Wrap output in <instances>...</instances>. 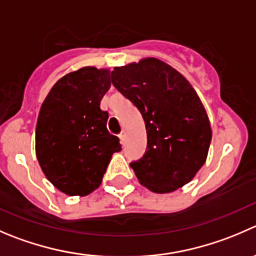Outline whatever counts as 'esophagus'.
Wrapping results in <instances>:
<instances>
[{
    "instance_id": "obj_1",
    "label": "esophagus",
    "mask_w": 256,
    "mask_h": 256,
    "mask_svg": "<svg viewBox=\"0 0 256 256\" xmlns=\"http://www.w3.org/2000/svg\"><path fill=\"white\" fill-rule=\"evenodd\" d=\"M118 138H120V140H121V142H124V141H125V138H126V132L125 131H121L120 132V135H118Z\"/></svg>"
}]
</instances>
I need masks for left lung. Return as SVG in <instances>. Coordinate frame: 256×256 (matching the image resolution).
I'll return each mask as SVG.
<instances>
[{
	"label": "left lung",
	"mask_w": 256,
	"mask_h": 256,
	"mask_svg": "<svg viewBox=\"0 0 256 256\" xmlns=\"http://www.w3.org/2000/svg\"><path fill=\"white\" fill-rule=\"evenodd\" d=\"M111 81L145 121L148 150L130 164L141 185L165 194L192 180L206 160L212 128L190 82L154 57L115 68Z\"/></svg>",
	"instance_id": "obj_1"
}]
</instances>
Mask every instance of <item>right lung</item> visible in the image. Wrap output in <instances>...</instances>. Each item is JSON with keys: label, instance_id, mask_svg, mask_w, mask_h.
I'll return each mask as SVG.
<instances>
[{"label": "right lung", "instance_id": "add662e5", "mask_svg": "<svg viewBox=\"0 0 256 256\" xmlns=\"http://www.w3.org/2000/svg\"><path fill=\"white\" fill-rule=\"evenodd\" d=\"M111 86L110 71L82 68L60 78L40 110L36 156L46 178L66 195L85 196L100 186L118 136L108 131L100 108Z\"/></svg>", "mask_w": 256, "mask_h": 256}]
</instances>
